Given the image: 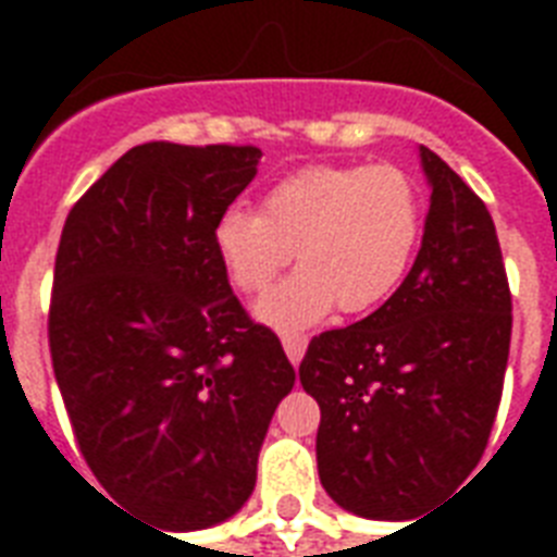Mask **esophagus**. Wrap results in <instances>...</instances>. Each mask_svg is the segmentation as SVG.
<instances>
[{
    "instance_id": "34e87169",
    "label": "esophagus",
    "mask_w": 557,
    "mask_h": 557,
    "mask_svg": "<svg viewBox=\"0 0 557 557\" xmlns=\"http://www.w3.org/2000/svg\"><path fill=\"white\" fill-rule=\"evenodd\" d=\"M306 344H309V341H306V335H283V349H286L288 361H292L295 367L304 361Z\"/></svg>"
}]
</instances>
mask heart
<instances>
[{"label": "heart", "instance_id": "obj_1", "mask_svg": "<svg viewBox=\"0 0 557 557\" xmlns=\"http://www.w3.org/2000/svg\"><path fill=\"white\" fill-rule=\"evenodd\" d=\"M424 225L422 187L398 164H321L271 187L260 210L231 205L213 225L227 283L253 295L297 253L300 274L257 304V318L292 332L338 306L364 314L405 283Z\"/></svg>", "mask_w": 557, "mask_h": 557}]
</instances>
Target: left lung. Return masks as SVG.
Instances as JSON below:
<instances>
[{
  "instance_id": "1",
  "label": "left lung",
  "mask_w": 557,
  "mask_h": 557,
  "mask_svg": "<svg viewBox=\"0 0 557 557\" xmlns=\"http://www.w3.org/2000/svg\"><path fill=\"white\" fill-rule=\"evenodd\" d=\"M422 248L364 321L312 338L300 384L321 405L318 471L341 509L410 520L476 468L500 407L511 295L492 213L419 147Z\"/></svg>"
}]
</instances>
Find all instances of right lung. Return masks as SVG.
<instances>
[{
  "label": "right lung",
  "mask_w": 557,
  "mask_h": 557,
  "mask_svg": "<svg viewBox=\"0 0 557 557\" xmlns=\"http://www.w3.org/2000/svg\"><path fill=\"white\" fill-rule=\"evenodd\" d=\"M260 156L133 147L77 199L57 248L48 347L83 459L117 503L173 532L243 509L295 387L277 335L245 314L213 248Z\"/></svg>",
  "instance_id": "1"
}]
</instances>
